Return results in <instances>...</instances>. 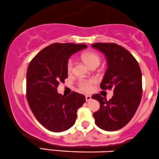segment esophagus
Segmentation results:
<instances>
[{
  "label": "esophagus",
  "instance_id": "1",
  "mask_svg": "<svg viewBox=\"0 0 159 159\" xmlns=\"http://www.w3.org/2000/svg\"><path fill=\"white\" fill-rule=\"evenodd\" d=\"M85 100H86V101H89V100H91V96H90V95H85Z\"/></svg>",
  "mask_w": 159,
  "mask_h": 159
}]
</instances>
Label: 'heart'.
Masks as SVG:
<instances>
[{"instance_id":"b5f03b06","label":"heart","mask_w":159,"mask_h":159,"mask_svg":"<svg viewBox=\"0 0 159 159\" xmlns=\"http://www.w3.org/2000/svg\"><path fill=\"white\" fill-rule=\"evenodd\" d=\"M82 59L89 67H92L94 65H99L100 63V57L98 53L94 52H85L82 54ZM74 69V60L72 58L68 59L66 63V70L68 74H71ZM96 83L94 79H82L78 82L77 85L82 91L85 93L91 92L93 89V85Z\"/></svg>"}]
</instances>
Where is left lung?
Returning a JSON list of instances; mask_svg holds the SVG:
<instances>
[{"label":"left lung","instance_id":"1","mask_svg":"<svg viewBox=\"0 0 159 159\" xmlns=\"http://www.w3.org/2000/svg\"><path fill=\"white\" fill-rule=\"evenodd\" d=\"M91 46L104 53L107 59L108 68L100 88L114 91L109 101L99 94L91 97L100 104V109L93 114L95 124L106 131H116L129 122L141 102V68L135 58L119 44L100 42Z\"/></svg>","mask_w":159,"mask_h":159}]
</instances>
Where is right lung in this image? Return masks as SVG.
<instances>
[{
	"mask_svg": "<svg viewBox=\"0 0 159 159\" xmlns=\"http://www.w3.org/2000/svg\"><path fill=\"white\" fill-rule=\"evenodd\" d=\"M84 44L53 43L30 61L27 71L26 96L35 118L47 129L60 132L75 124L76 112L85 102L83 94L72 91L58 94L57 88L68 77L66 63L73 53L86 48Z\"/></svg>",
	"mask_w": 159,
	"mask_h": 159,
	"instance_id": "obj_1",
	"label": "right lung"
}]
</instances>
